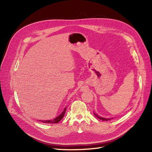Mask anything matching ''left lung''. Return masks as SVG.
Listing matches in <instances>:
<instances>
[{
  "label": "left lung",
  "instance_id": "1",
  "mask_svg": "<svg viewBox=\"0 0 152 152\" xmlns=\"http://www.w3.org/2000/svg\"><path fill=\"white\" fill-rule=\"evenodd\" d=\"M94 115L97 117V118H98L99 119H100V120H102V121H109V120H110V119H112V118H104V117H100V116H99L98 115H97L96 113H95L94 112Z\"/></svg>",
  "mask_w": 152,
  "mask_h": 152
}]
</instances>
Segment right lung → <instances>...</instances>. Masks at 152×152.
Wrapping results in <instances>:
<instances>
[{"instance_id":"add662e5","label":"right lung","mask_w":152,"mask_h":152,"mask_svg":"<svg viewBox=\"0 0 152 152\" xmlns=\"http://www.w3.org/2000/svg\"><path fill=\"white\" fill-rule=\"evenodd\" d=\"M66 107L65 108V109L63 110V112L60 114L59 115L56 117L55 118H54L53 120H48V121H40V122H42L43 123H46V124H56L58 122H59V121H60L61 119L63 118L64 115H65V112H66Z\"/></svg>"}]
</instances>
